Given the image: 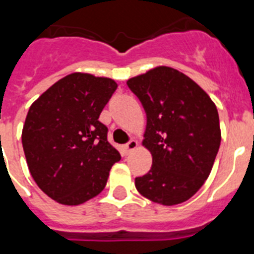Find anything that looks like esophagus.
<instances>
[{"mask_svg": "<svg viewBox=\"0 0 254 254\" xmlns=\"http://www.w3.org/2000/svg\"><path fill=\"white\" fill-rule=\"evenodd\" d=\"M137 147H138V142H137L135 139H131V141H129V142L125 145V149H127V153H130V151L135 150Z\"/></svg>", "mask_w": 254, "mask_h": 254, "instance_id": "esophagus-1", "label": "esophagus"}]
</instances>
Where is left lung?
Here are the masks:
<instances>
[{
  "label": "left lung",
  "mask_w": 254,
  "mask_h": 254,
  "mask_svg": "<svg viewBox=\"0 0 254 254\" xmlns=\"http://www.w3.org/2000/svg\"><path fill=\"white\" fill-rule=\"evenodd\" d=\"M127 84L146 112L142 145L153 157L150 171L135 178V189L158 204H181L212 170L221 141L216 105L192 79L166 65Z\"/></svg>",
  "instance_id": "1"
}]
</instances>
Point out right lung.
I'll return each instance as SVG.
<instances>
[{
  "label": "right lung",
  "instance_id": "1",
  "mask_svg": "<svg viewBox=\"0 0 254 254\" xmlns=\"http://www.w3.org/2000/svg\"><path fill=\"white\" fill-rule=\"evenodd\" d=\"M116 88L109 77L73 72L31 104L22 145L31 177L53 200L79 205L95 197L121 159L99 121Z\"/></svg>",
  "mask_w": 254,
  "mask_h": 254
}]
</instances>
